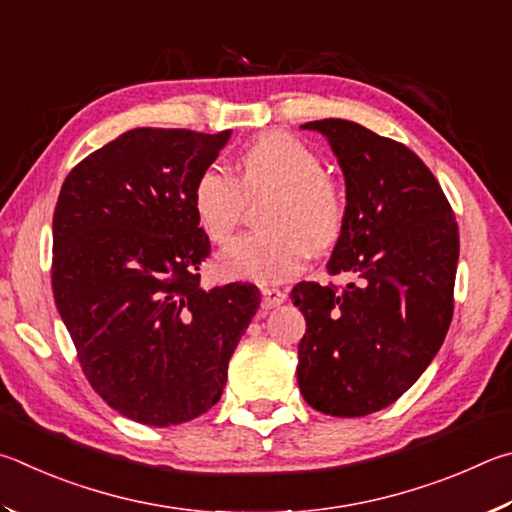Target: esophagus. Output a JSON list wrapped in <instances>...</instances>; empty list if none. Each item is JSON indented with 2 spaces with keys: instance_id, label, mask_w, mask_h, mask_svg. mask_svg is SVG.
Segmentation results:
<instances>
[{
  "instance_id": "1",
  "label": "esophagus",
  "mask_w": 512,
  "mask_h": 512,
  "mask_svg": "<svg viewBox=\"0 0 512 512\" xmlns=\"http://www.w3.org/2000/svg\"><path fill=\"white\" fill-rule=\"evenodd\" d=\"M263 308L265 310H272L276 306H281V303L288 299V294L285 290H276V288H263Z\"/></svg>"
}]
</instances>
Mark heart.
I'll return each instance as SVG.
<instances>
[{"label":"heart","mask_w":512,"mask_h":512,"mask_svg":"<svg viewBox=\"0 0 512 512\" xmlns=\"http://www.w3.org/2000/svg\"><path fill=\"white\" fill-rule=\"evenodd\" d=\"M270 193L263 231L249 233L218 256L227 279L279 283L297 274L306 258L333 247L346 220L344 195L324 175L319 155L288 132H265L238 155V175L204 168L193 186V213L206 238L227 242L236 231L245 197Z\"/></svg>","instance_id":"b5f03b06"}]
</instances>
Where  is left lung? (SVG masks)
<instances>
[{"label":"left lung","mask_w":512,"mask_h":512,"mask_svg":"<svg viewBox=\"0 0 512 512\" xmlns=\"http://www.w3.org/2000/svg\"><path fill=\"white\" fill-rule=\"evenodd\" d=\"M328 139L346 182V220L328 261L344 290L292 288L306 317L297 380L310 407L355 418L396 402L441 348L454 310L459 227L416 152L364 125H301Z\"/></svg>","instance_id":"left-lung-1"}]
</instances>
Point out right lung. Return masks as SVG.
Returning a JSON list of instances; mask_svg holds the SVG:
<instances>
[{"label":"right lung","instance_id":"obj_1","mask_svg":"<svg viewBox=\"0 0 512 512\" xmlns=\"http://www.w3.org/2000/svg\"><path fill=\"white\" fill-rule=\"evenodd\" d=\"M231 130L137 128L67 175L53 211V299L89 384L152 427L209 411L261 306L251 283L204 290L211 242L193 213L197 175Z\"/></svg>","mask_w":512,"mask_h":512}]
</instances>
